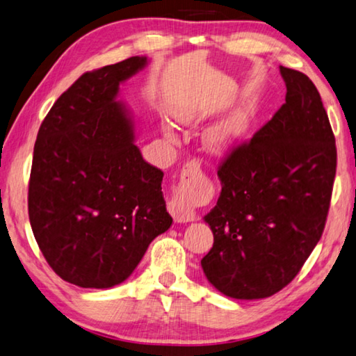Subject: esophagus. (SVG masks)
Here are the masks:
<instances>
[{"label":"esophagus","instance_id":"obj_1","mask_svg":"<svg viewBox=\"0 0 356 356\" xmlns=\"http://www.w3.org/2000/svg\"><path fill=\"white\" fill-rule=\"evenodd\" d=\"M200 172V164L197 161H191L183 168V177H192V175ZM191 195L188 189L183 186H178V189L175 191V194L172 197V200L168 202V211H170L172 218L175 219V222L178 224H184V222H191V220L195 219V213L191 207Z\"/></svg>","mask_w":356,"mask_h":356}]
</instances>
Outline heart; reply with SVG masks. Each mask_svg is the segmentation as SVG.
Segmentation results:
<instances>
[{
  "mask_svg": "<svg viewBox=\"0 0 356 356\" xmlns=\"http://www.w3.org/2000/svg\"><path fill=\"white\" fill-rule=\"evenodd\" d=\"M250 118H252V107L250 106L243 104V106L233 108L229 115L224 116L222 120L218 121L216 124L208 129L205 136L208 147L213 149H220L225 148L227 145H230L232 142H235V140L240 138L244 131L248 129ZM184 120L188 121V118ZM164 132L168 138H173L170 127L165 126Z\"/></svg>",
  "mask_w": 356,
  "mask_h": 356,
  "instance_id": "1",
  "label": "heart"
}]
</instances>
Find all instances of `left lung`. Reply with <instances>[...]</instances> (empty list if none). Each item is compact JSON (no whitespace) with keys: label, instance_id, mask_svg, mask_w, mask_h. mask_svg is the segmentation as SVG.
I'll use <instances>...</instances> for the list:
<instances>
[{"label":"left lung","instance_id":"8db88e82","mask_svg":"<svg viewBox=\"0 0 356 356\" xmlns=\"http://www.w3.org/2000/svg\"><path fill=\"white\" fill-rule=\"evenodd\" d=\"M279 71L285 104L222 162L220 195L203 218L214 236L203 273L236 300L292 282L322 236L333 192L336 142L322 97L307 75Z\"/></svg>","mask_w":356,"mask_h":356}]
</instances>
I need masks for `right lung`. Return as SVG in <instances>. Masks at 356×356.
Instances as JSON below:
<instances>
[{"mask_svg":"<svg viewBox=\"0 0 356 356\" xmlns=\"http://www.w3.org/2000/svg\"><path fill=\"white\" fill-rule=\"evenodd\" d=\"M147 64V56H132L83 74L38 132L30 224L47 264L79 287L124 282L173 222L164 173L143 159L131 112L118 101L120 85Z\"/></svg>","mask_w":356,"mask_h":356,"instance_id":"obj_1","label":"right lung"}]
</instances>
